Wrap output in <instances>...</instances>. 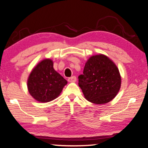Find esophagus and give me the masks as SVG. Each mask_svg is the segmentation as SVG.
Here are the masks:
<instances>
[{"instance_id": "esophagus-1", "label": "esophagus", "mask_w": 148, "mask_h": 148, "mask_svg": "<svg viewBox=\"0 0 148 148\" xmlns=\"http://www.w3.org/2000/svg\"><path fill=\"white\" fill-rule=\"evenodd\" d=\"M77 81V78L75 76H72L69 78H68V81L70 82V83H72V82H75Z\"/></svg>"}]
</instances>
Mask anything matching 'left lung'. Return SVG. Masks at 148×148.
<instances>
[{
    "instance_id": "left-lung-1",
    "label": "left lung",
    "mask_w": 148,
    "mask_h": 148,
    "mask_svg": "<svg viewBox=\"0 0 148 148\" xmlns=\"http://www.w3.org/2000/svg\"><path fill=\"white\" fill-rule=\"evenodd\" d=\"M79 86L85 99L97 104L107 103L119 92L121 86L119 70L107 56H91L85 63Z\"/></svg>"
}]
</instances>
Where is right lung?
<instances>
[{"instance_id":"obj_1","label":"right lung","mask_w":148,"mask_h":148,"mask_svg":"<svg viewBox=\"0 0 148 148\" xmlns=\"http://www.w3.org/2000/svg\"><path fill=\"white\" fill-rule=\"evenodd\" d=\"M67 81L53 69L50 59H45L34 68L27 82L28 89L34 99L41 103L56 99Z\"/></svg>"}]
</instances>
